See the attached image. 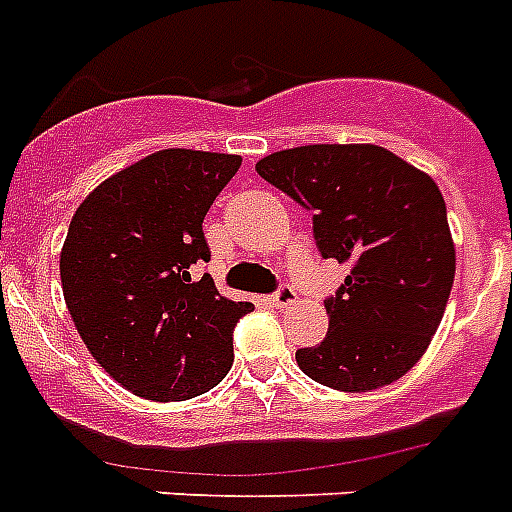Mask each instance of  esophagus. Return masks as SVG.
Masks as SVG:
<instances>
[{
    "label": "esophagus",
    "mask_w": 512,
    "mask_h": 512,
    "mask_svg": "<svg viewBox=\"0 0 512 512\" xmlns=\"http://www.w3.org/2000/svg\"><path fill=\"white\" fill-rule=\"evenodd\" d=\"M296 288L293 285H288V282H282L280 288L275 290V296H272V304L275 306H290V304H296Z\"/></svg>",
    "instance_id": "34e87169"
}]
</instances>
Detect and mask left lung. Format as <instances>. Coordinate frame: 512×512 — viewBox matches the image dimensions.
Returning a JSON list of instances; mask_svg holds the SVG:
<instances>
[{
	"mask_svg": "<svg viewBox=\"0 0 512 512\" xmlns=\"http://www.w3.org/2000/svg\"><path fill=\"white\" fill-rule=\"evenodd\" d=\"M261 179L312 211L322 259L351 264L325 301L322 343L298 367L335 391L388 386L428 349L455 282L447 206L428 174L378 145H304L256 163Z\"/></svg>",
	"mask_w": 512,
	"mask_h": 512,
	"instance_id": "obj_1",
	"label": "left lung"
}]
</instances>
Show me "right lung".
<instances>
[{
  "label": "right lung",
  "instance_id": "add662e5",
  "mask_svg": "<svg viewBox=\"0 0 512 512\" xmlns=\"http://www.w3.org/2000/svg\"><path fill=\"white\" fill-rule=\"evenodd\" d=\"M240 155L158 150L89 192L60 253L65 306L110 378L153 402L211 391L232 367V330L253 309L192 267L211 259L203 219Z\"/></svg>",
  "mask_w": 512,
  "mask_h": 512
}]
</instances>
